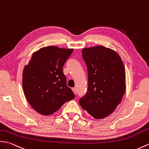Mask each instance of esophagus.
<instances>
[{"label":"esophagus","mask_w":149,"mask_h":149,"mask_svg":"<svg viewBox=\"0 0 149 149\" xmlns=\"http://www.w3.org/2000/svg\"><path fill=\"white\" fill-rule=\"evenodd\" d=\"M72 89V91H73V92L74 93V94L76 95V93H77V91H76V89L75 88H73Z\"/></svg>","instance_id":"esophagus-1"}]
</instances>
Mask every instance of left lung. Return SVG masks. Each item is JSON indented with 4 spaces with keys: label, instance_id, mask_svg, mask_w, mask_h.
Returning <instances> with one entry per match:
<instances>
[{
    "label": "left lung",
    "instance_id": "8db88e82",
    "mask_svg": "<svg viewBox=\"0 0 149 149\" xmlns=\"http://www.w3.org/2000/svg\"><path fill=\"white\" fill-rule=\"evenodd\" d=\"M87 66L88 88L79 104L94 118L111 114L120 103L126 90L125 70L119 55L98 46L82 50Z\"/></svg>",
    "mask_w": 149,
    "mask_h": 149
}]
</instances>
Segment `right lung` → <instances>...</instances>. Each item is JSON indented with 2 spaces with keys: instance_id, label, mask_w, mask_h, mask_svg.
I'll list each match as a JSON object with an SVG mask.
<instances>
[{
  "instance_id": "add662e5",
  "label": "right lung",
  "mask_w": 149,
  "mask_h": 149,
  "mask_svg": "<svg viewBox=\"0 0 149 149\" xmlns=\"http://www.w3.org/2000/svg\"><path fill=\"white\" fill-rule=\"evenodd\" d=\"M73 49L56 46L42 47L33 53L23 72L24 94L37 112L49 116L75 98L67 86L63 67Z\"/></svg>"
}]
</instances>
